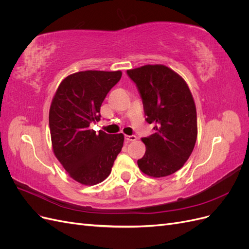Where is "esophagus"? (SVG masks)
I'll list each match as a JSON object with an SVG mask.
<instances>
[{"label":"esophagus","mask_w":249,"mask_h":249,"mask_svg":"<svg viewBox=\"0 0 249 249\" xmlns=\"http://www.w3.org/2000/svg\"><path fill=\"white\" fill-rule=\"evenodd\" d=\"M124 138H125V140H126L127 142H130V141H135V140L137 139V137L135 136V135H125Z\"/></svg>","instance_id":"esophagus-1"}]
</instances>
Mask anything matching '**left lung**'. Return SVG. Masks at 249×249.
Wrapping results in <instances>:
<instances>
[{
	"label": "left lung",
	"mask_w": 249,
	"mask_h": 249,
	"mask_svg": "<svg viewBox=\"0 0 249 249\" xmlns=\"http://www.w3.org/2000/svg\"><path fill=\"white\" fill-rule=\"evenodd\" d=\"M142 97L146 122L156 132L142 138L145 154L139 169L152 178H164L184 166L197 138L196 107L186 81L163 64L126 71Z\"/></svg>",
	"instance_id": "8db88e82"
}]
</instances>
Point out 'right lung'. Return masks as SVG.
Here are the masks:
<instances>
[{
    "mask_svg": "<svg viewBox=\"0 0 249 249\" xmlns=\"http://www.w3.org/2000/svg\"><path fill=\"white\" fill-rule=\"evenodd\" d=\"M123 72L84 71L67 76L53 97L49 124L54 155L76 182L92 186L111 172L124 145V134L90 129L101 119V106Z\"/></svg>",
    "mask_w": 249,
    "mask_h": 249,
    "instance_id": "1",
    "label": "right lung"
}]
</instances>
